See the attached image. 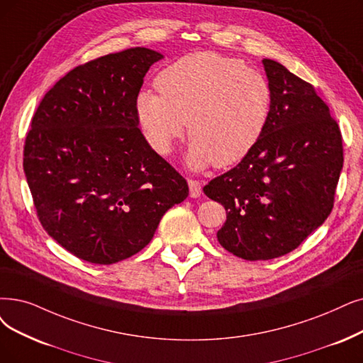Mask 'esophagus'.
<instances>
[{
	"label": "esophagus",
	"mask_w": 363,
	"mask_h": 363,
	"mask_svg": "<svg viewBox=\"0 0 363 363\" xmlns=\"http://www.w3.org/2000/svg\"><path fill=\"white\" fill-rule=\"evenodd\" d=\"M187 183H189V194H191V196L192 198H198L202 194V184L198 180H194V179H191Z\"/></svg>",
	"instance_id": "1"
}]
</instances>
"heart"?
<instances>
[{
    "instance_id": "heart-1",
    "label": "heart",
    "mask_w": 363,
    "mask_h": 363,
    "mask_svg": "<svg viewBox=\"0 0 363 363\" xmlns=\"http://www.w3.org/2000/svg\"><path fill=\"white\" fill-rule=\"evenodd\" d=\"M159 94L137 96V118L150 146L168 155L187 133V162L201 169L230 167L247 156L268 125L272 94L267 77L238 57L196 52L159 72Z\"/></svg>"
}]
</instances>
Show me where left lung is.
I'll list each match as a JSON object with an SVG mask.
<instances>
[{
    "instance_id": "obj_1",
    "label": "left lung",
    "mask_w": 363,
    "mask_h": 363,
    "mask_svg": "<svg viewBox=\"0 0 363 363\" xmlns=\"http://www.w3.org/2000/svg\"><path fill=\"white\" fill-rule=\"evenodd\" d=\"M272 94L268 125L242 161L204 186L226 222L217 240L245 260L295 250L332 211L342 169L338 123L313 84L262 61Z\"/></svg>"
}]
</instances>
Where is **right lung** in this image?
<instances>
[{"label": "right lung", "instance_id": "1", "mask_svg": "<svg viewBox=\"0 0 363 363\" xmlns=\"http://www.w3.org/2000/svg\"><path fill=\"white\" fill-rule=\"evenodd\" d=\"M164 55L133 48L71 69L41 99L23 171L48 234L86 262L111 265L152 241L187 182L141 134L137 96Z\"/></svg>", "mask_w": 363, "mask_h": 363}]
</instances>
